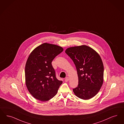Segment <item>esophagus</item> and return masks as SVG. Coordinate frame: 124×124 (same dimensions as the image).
Wrapping results in <instances>:
<instances>
[{
  "mask_svg": "<svg viewBox=\"0 0 124 124\" xmlns=\"http://www.w3.org/2000/svg\"><path fill=\"white\" fill-rule=\"evenodd\" d=\"M69 81V78L68 77H67L65 79V81L66 82H67V81Z\"/></svg>",
  "mask_w": 124,
  "mask_h": 124,
  "instance_id": "obj_1",
  "label": "esophagus"
}]
</instances>
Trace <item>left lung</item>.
I'll return each instance as SVG.
<instances>
[{
  "label": "left lung",
  "instance_id": "1",
  "mask_svg": "<svg viewBox=\"0 0 124 124\" xmlns=\"http://www.w3.org/2000/svg\"><path fill=\"white\" fill-rule=\"evenodd\" d=\"M65 53L76 65L78 85L73 89L77 97L89 100L95 96L103 83L104 66L100 55L91 47L83 45L67 48Z\"/></svg>",
  "mask_w": 124,
  "mask_h": 124
}]
</instances>
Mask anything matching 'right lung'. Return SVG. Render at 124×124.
I'll return each mask as SVG.
<instances>
[{
  "instance_id": "1",
  "label": "right lung",
  "mask_w": 124,
  "mask_h": 124,
  "mask_svg": "<svg viewBox=\"0 0 124 124\" xmlns=\"http://www.w3.org/2000/svg\"><path fill=\"white\" fill-rule=\"evenodd\" d=\"M63 48L44 43L35 48L29 55L25 67V84L33 97L47 101L56 95L62 81H59L51 62Z\"/></svg>"
}]
</instances>
